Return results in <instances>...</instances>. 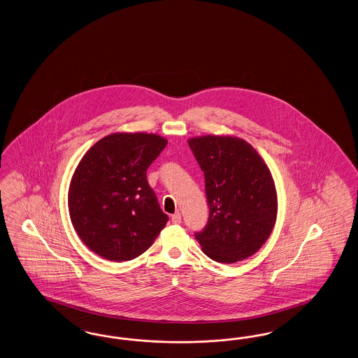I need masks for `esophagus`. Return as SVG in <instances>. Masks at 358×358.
<instances>
[{"label": "esophagus", "instance_id": "34e87169", "mask_svg": "<svg viewBox=\"0 0 358 358\" xmlns=\"http://www.w3.org/2000/svg\"><path fill=\"white\" fill-rule=\"evenodd\" d=\"M172 222L173 224H181V213L180 212L172 215Z\"/></svg>", "mask_w": 358, "mask_h": 358}]
</instances>
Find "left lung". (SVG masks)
<instances>
[{"label":"left lung","instance_id":"1","mask_svg":"<svg viewBox=\"0 0 358 358\" xmlns=\"http://www.w3.org/2000/svg\"><path fill=\"white\" fill-rule=\"evenodd\" d=\"M187 143L205 176L209 220L194 233L213 261L233 264L253 256L272 233L277 192L257 150L231 136H202Z\"/></svg>","mask_w":358,"mask_h":358}]
</instances>
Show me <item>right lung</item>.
Returning <instances> with one entry per match:
<instances>
[{"instance_id":"obj_1","label":"right lung","mask_w":358,"mask_h":358,"mask_svg":"<svg viewBox=\"0 0 358 358\" xmlns=\"http://www.w3.org/2000/svg\"><path fill=\"white\" fill-rule=\"evenodd\" d=\"M166 143L157 134L113 133L81 158L69 186V215L96 255L115 262L138 257L165 228L169 218L146 171Z\"/></svg>"}]
</instances>
